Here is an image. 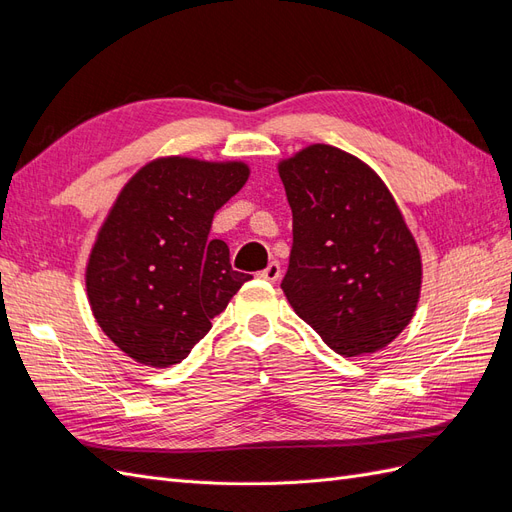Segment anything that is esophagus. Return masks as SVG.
I'll return each mask as SVG.
<instances>
[{
  "label": "esophagus",
  "instance_id": "1",
  "mask_svg": "<svg viewBox=\"0 0 512 512\" xmlns=\"http://www.w3.org/2000/svg\"><path fill=\"white\" fill-rule=\"evenodd\" d=\"M280 275H282V267H280V262H277V260L269 262V265L260 271V277H262V280H267V282H277V280H280Z\"/></svg>",
  "mask_w": 512,
  "mask_h": 512
}]
</instances>
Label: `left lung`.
<instances>
[{
  "label": "left lung",
  "instance_id": "obj_1",
  "mask_svg": "<svg viewBox=\"0 0 512 512\" xmlns=\"http://www.w3.org/2000/svg\"><path fill=\"white\" fill-rule=\"evenodd\" d=\"M280 177L292 209L288 303L342 356L391 344L421 294V254L391 192L331 145L299 151Z\"/></svg>",
  "mask_w": 512,
  "mask_h": 512
}]
</instances>
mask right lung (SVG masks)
Returning a JSON list of instances; mask_svg holds the SVG:
<instances>
[{
	"instance_id": "obj_1",
	"label": "right lung",
	"mask_w": 512,
	"mask_h": 512,
	"mask_svg": "<svg viewBox=\"0 0 512 512\" xmlns=\"http://www.w3.org/2000/svg\"><path fill=\"white\" fill-rule=\"evenodd\" d=\"M250 175L241 162L164 158L126 183L87 265V294L102 331L151 367L181 363L252 275L209 239L213 215Z\"/></svg>"
}]
</instances>
